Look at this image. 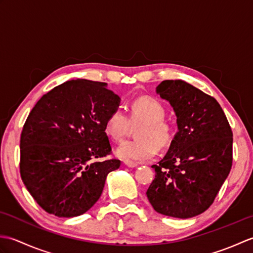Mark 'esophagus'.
Segmentation results:
<instances>
[{
    "instance_id": "obj_1",
    "label": "esophagus",
    "mask_w": 253,
    "mask_h": 253,
    "mask_svg": "<svg viewBox=\"0 0 253 253\" xmlns=\"http://www.w3.org/2000/svg\"><path fill=\"white\" fill-rule=\"evenodd\" d=\"M124 164H125L126 166H128V168H137L138 166V163H136V162H132V161H127V160H125L124 161Z\"/></svg>"
}]
</instances>
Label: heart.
I'll return each mask as SVG.
<instances>
[{"label":"heart","instance_id":"obj_1","mask_svg":"<svg viewBox=\"0 0 253 253\" xmlns=\"http://www.w3.org/2000/svg\"><path fill=\"white\" fill-rule=\"evenodd\" d=\"M165 107L153 96L143 95L130 104L129 116L121 109L113 110L105 121V132L112 140L121 142L131 125L139 127L138 140L123 142L116 149L118 158L127 161H146L153 158L157 149L169 147L173 140V127L166 122Z\"/></svg>","mask_w":253,"mask_h":253}]
</instances>
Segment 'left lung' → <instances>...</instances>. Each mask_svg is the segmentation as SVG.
<instances>
[{"label": "left lung", "mask_w": 253, "mask_h": 253, "mask_svg": "<svg viewBox=\"0 0 253 253\" xmlns=\"http://www.w3.org/2000/svg\"><path fill=\"white\" fill-rule=\"evenodd\" d=\"M157 92L173 106L178 131L152 165L147 197L163 215L193 217L210 208L232 169V128L218 102L190 84L164 80Z\"/></svg>", "instance_id": "8db88e82"}]
</instances>
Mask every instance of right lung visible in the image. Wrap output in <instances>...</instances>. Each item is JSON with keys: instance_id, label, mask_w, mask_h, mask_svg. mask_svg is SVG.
Instances as JSON below:
<instances>
[{"instance_id": "add662e5", "label": "right lung", "mask_w": 253, "mask_h": 253, "mask_svg": "<svg viewBox=\"0 0 253 253\" xmlns=\"http://www.w3.org/2000/svg\"><path fill=\"white\" fill-rule=\"evenodd\" d=\"M105 83L68 80L37 102L20 135V176L45 212L85 213L99 200L107 174L121 166L112 153L105 121L120 105Z\"/></svg>"}]
</instances>
